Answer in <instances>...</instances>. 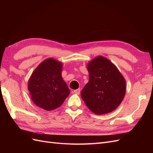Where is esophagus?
<instances>
[{"instance_id":"34e87169","label":"esophagus","mask_w":153,"mask_h":153,"mask_svg":"<svg viewBox=\"0 0 153 153\" xmlns=\"http://www.w3.org/2000/svg\"><path fill=\"white\" fill-rule=\"evenodd\" d=\"M73 93H75V94H79L80 92V89H76V90H74V91H73Z\"/></svg>"}]
</instances>
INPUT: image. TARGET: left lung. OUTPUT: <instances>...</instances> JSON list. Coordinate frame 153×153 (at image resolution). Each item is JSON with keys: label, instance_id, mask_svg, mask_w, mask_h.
Listing matches in <instances>:
<instances>
[{"label": "left lung", "instance_id": "left-lung-1", "mask_svg": "<svg viewBox=\"0 0 153 153\" xmlns=\"http://www.w3.org/2000/svg\"><path fill=\"white\" fill-rule=\"evenodd\" d=\"M89 81L81 91L82 98L97 115L112 112L121 104L126 93V81L114 64L98 56L87 64Z\"/></svg>", "mask_w": 153, "mask_h": 153}]
</instances>
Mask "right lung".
I'll return each instance as SVG.
<instances>
[{
	"label": "right lung",
	"instance_id": "obj_1",
	"mask_svg": "<svg viewBox=\"0 0 153 153\" xmlns=\"http://www.w3.org/2000/svg\"><path fill=\"white\" fill-rule=\"evenodd\" d=\"M62 63L53 59H46L37 67L28 82L32 101L40 108L50 111L59 107L69 94L62 78Z\"/></svg>",
	"mask_w": 153,
	"mask_h": 153
}]
</instances>
